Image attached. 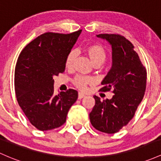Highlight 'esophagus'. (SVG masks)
I'll list each match as a JSON object with an SVG mask.
<instances>
[{"label": "esophagus", "instance_id": "1", "mask_svg": "<svg viewBox=\"0 0 161 161\" xmlns=\"http://www.w3.org/2000/svg\"><path fill=\"white\" fill-rule=\"evenodd\" d=\"M84 97H85V95L82 94V93L79 92V95H78V98H79V99H82V98H84Z\"/></svg>", "mask_w": 161, "mask_h": 161}]
</instances>
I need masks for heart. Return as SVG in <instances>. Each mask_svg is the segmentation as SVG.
Listing matches in <instances>:
<instances>
[{
	"label": "heart",
	"instance_id": "obj_1",
	"mask_svg": "<svg viewBox=\"0 0 161 161\" xmlns=\"http://www.w3.org/2000/svg\"><path fill=\"white\" fill-rule=\"evenodd\" d=\"M84 51L94 66L99 67L106 61V52L98 44H91L85 47ZM75 58H76V52L75 50H71L67 54L65 60V66L67 69H69L72 68ZM72 83L77 89L84 91L86 89L88 85L93 83V80L89 77L76 76L72 80Z\"/></svg>",
	"mask_w": 161,
	"mask_h": 161
}]
</instances>
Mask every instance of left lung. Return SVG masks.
<instances>
[{"label": "left lung", "instance_id": "1", "mask_svg": "<svg viewBox=\"0 0 161 161\" xmlns=\"http://www.w3.org/2000/svg\"><path fill=\"white\" fill-rule=\"evenodd\" d=\"M112 49V66L102 82L103 92L113 89L111 99L101 101L95 95V104L89 114L95 129L107 134L119 131L135 115L146 90L147 70L134 46L119 34H98Z\"/></svg>", "mask_w": 161, "mask_h": 161}]
</instances>
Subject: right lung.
<instances>
[{
  "label": "right lung",
  "instance_id": "1",
  "mask_svg": "<svg viewBox=\"0 0 161 161\" xmlns=\"http://www.w3.org/2000/svg\"><path fill=\"white\" fill-rule=\"evenodd\" d=\"M82 30L69 34L45 33L21 51L15 67L17 100L32 125L40 130L62 126L78 92H54L55 75L65 71V60Z\"/></svg>",
  "mask_w": 161,
  "mask_h": 161
}]
</instances>
